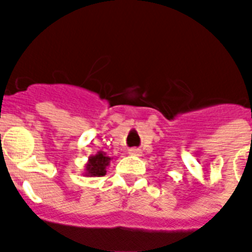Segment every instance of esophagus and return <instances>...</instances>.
I'll return each instance as SVG.
<instances>
[{"instance_id":"34e87169","label":"esophagus","mask_w":252,"mask_h":252,"mask_svg":"<svg viewBox=\"0 0 252 252\" xmlns=\"http://www.w3.org/2000/svg\"><path fill=\"white\" fill-rule=\"evenodd\" d=\"M128 154L132 155V156H140L141 151L139 148H131V150H128Z\"/></svg>"}]
</instances>
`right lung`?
I'll use <instances>...</instances> for the list:
<instances>
[{"label": "right lung", "mask_w": 252, "mask_h": 252, "mask_svg": "<svg viewBox=\"0 0 252 252\" xmlns=\"http://www.w3.org/2000/svg\"><path fill=\"white\" fill-rule=\"evenodd\" d=\"M112 158L107 156L105 152H97L96 155L89 156L88 161L85 164V172L84 176L87 178H96V176H104L107 173V168L111 163Z\"/></svg>", "instance_id": "1"}]
</instances>
